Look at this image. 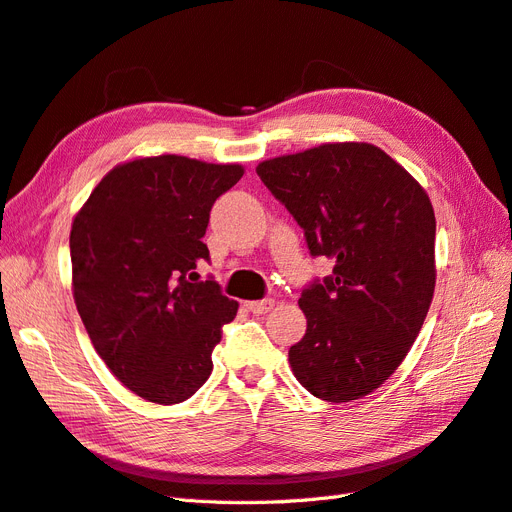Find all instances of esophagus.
Wrapping results in <instances>:
<instances>
[{"label": "esophagus", "mask_w": 512, "mask_h": 512, "mask_svg": "<svg viewBox=\"0 0 512 512\" xmlns=\"http://www.w3.org/2000/svg\"><path fill=\"white\" fill-rule=\"evenodd\" d=\"M273 305H275L273 299H262V301H250V303H245V307L250 309V312L256 314V316H262V314L271 312Z\"/></svg>", "instance_id": "esophagus-1"}]
</instances>
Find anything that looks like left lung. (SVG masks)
I'll use <instances>...</instances> for the list:
<instances>
[{
  "label": "left lung",
  "mask_w": 512,
  "mask_h": 512,
  "mask_svg": "<svg viewBox=\"0 0 512 512\" xmlns=\"http://www.w3.org/2000/svg\"><path fill=\"white\" fill-rule=\"evenodd\" d=\"M256 173L333 275L299 299L307 331L294 376L344 404L376 391L406 359L436 288V215L408 170L369 143H324L265 160Z\"/></svg>",
  "instance_id": "obj_1"
}]
</instances>
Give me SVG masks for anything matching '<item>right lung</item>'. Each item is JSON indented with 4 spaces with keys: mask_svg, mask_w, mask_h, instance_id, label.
I'll use <instances>...</instances> for the list:
<instances>
[{
    "mask_svg": "<svg viewBox=\"0 0 512 512\" xmlns=\"http://www.w3.org/2000/svg\"><path fill=\"white\" fill-rule=\"evenodd\" d=\"M241 177V164L138 158L106 173L72 222V292L91 344L153 404H181L207 382L237 316L213 277L187 275L209 260L211 207Z\"/></svg>",
    "mask_w": 512,
    "mask_h": 512,
    "instance_id": "add662e5",
    "label": "right lung"
}]
</instances>
